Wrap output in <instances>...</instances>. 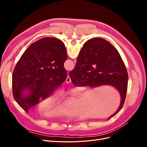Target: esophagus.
Segmentation results:
<instances>
[{"mask_svg":"<svg viewBox=\"0 0 147 147\" xmlns=\"http://www.w3.org/2000/svg\"><path fill=\"white\" fill-rule=\"evenodd\" d=\"M65 82H66V83H67L71 82V79H70V77L69 76V75H68L67 77L66 80H65Z\"/></svg>","mask_w":147,"mask_h":147,"instance_id":"34e87169","label":"esophagus"}]
</instances>
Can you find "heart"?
Returning <instances> with one entry per match:
<instances>
[{"mask_svg":"<svg viewBox=\"0 0 147 147\" xmlns=\"http://www.w3.org/2000/svg\"><path fill=\"white\" fill-rule=\"evenodd\" d=\"M59 96H60L59 92H56L55 94L50 96V97H48V98L42 101L40 103V104L39 110L42 111V112H44V111L47 110ZM59 113H60V107L59 106H57L46 111L45 113H44V115L47 117H52V116H55V115L57 114H58Z\"/></svg>","mask_w":147,"mask_h":147,"instance_id":"b5f03b06","label":"heart"}]
</instances>
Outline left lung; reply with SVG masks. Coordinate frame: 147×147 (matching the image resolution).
<instances>
[{
	"instance_id": "1",
	"label": "left lung",
	"mask_w": 147,
	"mask_h": 147,
	"mask_svg": "<svg viewBox=\"0 0 147 147\" xmlns=\"http://www.w3.org/2000/svg\"><path fill=\"white\" fill-rule=\"evenodd\" d=\"M66 48L59 39L45 37L33 43L21 56L12 75L15 100L26 112L61 88L67 77ZM24 90H29L27 97Z\"/></svg>"
}]
</instances>
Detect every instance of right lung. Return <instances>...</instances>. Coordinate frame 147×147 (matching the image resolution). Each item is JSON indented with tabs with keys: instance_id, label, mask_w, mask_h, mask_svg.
Returning a JSON list of instances; mask_svg holds the SVG:
<instances>
[{
	"instance_id": "obj_1",
	"label": "right lung",
	"mask_w": 147,
	"mask_h": 147,
	"mask_svg": "<svg viewBox=\"0 0 147 147\" xmlns=\"http://www.w3.org/2000/svg\"><path fill=\"white\" fill-rule=\"evenodd\" d=\"M69 76L77 86L96 87L107 84L117 89L121 96V104L107 120L122 109L127 90V72L118 50L108 41L94 38L84 43L75 67L69 72Z\"/></svg>"
}]
</instances>
